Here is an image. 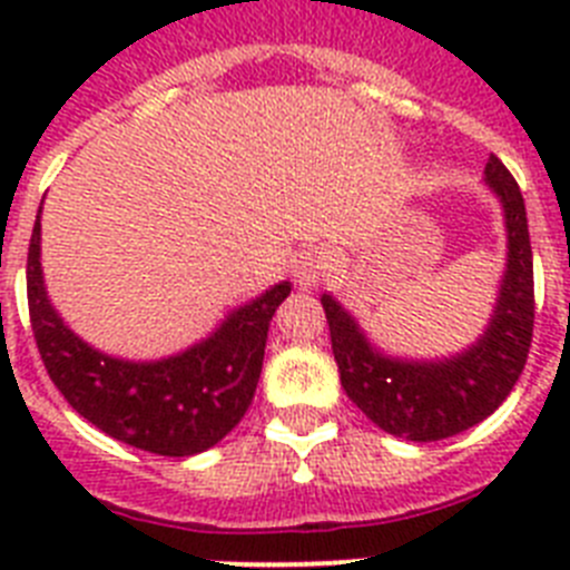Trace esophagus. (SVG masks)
Listing matches in <instances>:
<instances>
[{"instance_id":"esophagus-1","label":"esophagus","mask_w":570,"mask_h":570,"mask_svg":"<svg viewBox=\"0 0 570 570\" xmlns=\"http://www.w3.org/2000/svg\"><path fill=\"white\" fill-rule=\"evenodd\" d=\"M325 274H328V254H325V248H316L314 245V248L302 250L294 265V276L302 288H311L316 282H322Z\"/></svg>"}]
</instances>
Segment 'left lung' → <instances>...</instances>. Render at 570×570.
Returning <instances> with one entry per match:
<instances>
[{"mask_svg":"<svg viewBox=\"0 0 570 570\" xmlns=\"http://www.w3.org/2000/svg\"><path fill=\"white\" fill-rule=\"evenodd\" d=\"M485 179L505 208L508 271L491 325L471 351L445 362L387 360L367 345L340 302L322 296L345 394L367 420L402 440L434 442L473 428L505 402L528 362L533 336V256L525 203L511 170L493 154L485 165Z\"/></svg>","mask_w":570,"mask_h":570,"instance_id":"left-lung-1","label":"left lung"}]
</instances>
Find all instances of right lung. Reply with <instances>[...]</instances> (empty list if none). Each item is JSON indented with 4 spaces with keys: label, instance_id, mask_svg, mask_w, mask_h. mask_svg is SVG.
I'll return each instance as SVG.
<instances>
[{
    "label": "right lung",
    "instance_id": "1",
    "mask_svg": "<svg viewBox=\"0 0 570 570\" xmlns=\"http://www.w3.org/2000/svg\"><path fill=\"white\" fill-rule=\"evenodd\" d=\"M288 294V282H279L185 354L122 362L85 345L50 308L39 268V216L30 234L28 311L45 371L79 416L148 454L194 456L239 425L259 382L268 325Z\"/></svg>",
    "mask_w": 570,
    "mask_h": 570
}]
</instances>
